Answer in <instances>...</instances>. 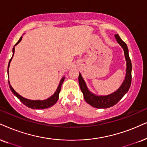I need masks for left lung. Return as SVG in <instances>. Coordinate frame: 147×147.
<instances>
[{"mask_svg":"<svg viewBox=\"0 0 147 147\" xmlns=\"http://www.w3.org/2000/svg\"><path fill=\"white\" fill-rule=\"evenodd\" d=\"M117 41L120 46L123 48L124 55L126 61V74L125 79L123 83L117 90L112 94L106 96H98L91 92L87 88L86 83L82 77L81 73L79 75V83L81 92L83 94V97L86 102L90 105L92 107L97 108V109H107V108L113 107L116 105L119 100L123 97L129 90L131 82V62L129 56V51L127 45L121 39L119 34L115 35Z\"/></svg>","mask_w":147,"mask_h":147,"instance_id":"8db88e82","label":"left lung"}]
</instances>
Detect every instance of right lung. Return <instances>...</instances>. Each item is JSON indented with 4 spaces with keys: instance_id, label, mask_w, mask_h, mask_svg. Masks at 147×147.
Returning <instances> with one entry per match:
<instances>
[{
    "instance_id": "add662e5",
    "label": "right lung",
    "mask_w": 147,
    "mask_h": 147,
    "mask_svg": "<svg viewBox=\"0 0 147 147\" xmlns=\"http://www.w3.org/2000/svg\"><path fill=\"white\" fill-rule=\"evenodd\" d=\"M22 39V36L20 37V40L17 42V43L15 45L13 48L12 52H13V55L11 57V58L9 60V64H8V69H7V73L9 74V66H10V63L11 62L13 57L14 53H15V46H16L17 45L19 44L20 41H21ZM65 79V77L64 76L62 78V79L60 80V83H59L58 86L57 87V90L55 91L54 94H53L51 96H50L49 98H48L46 100H29L27 99V98L22 97V96H20L18 93H17L16 91L14 90V89L11 87V85H10V82L9 81V87H10L11 91L13 94H14L15 96H16L17 98L19 99L20 101L22 102V103L24 104V105L27 106L28 107L31 108V109H47V108H49L52 107L53 105H54L55 103L57 102V101L58 100L59 98V94H60V90H61V87H62V85L63 82H64Z\"/></svg>"
}]
</instances>
